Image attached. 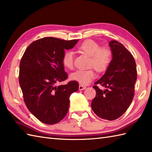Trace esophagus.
Segmentation results:
<instances>
[{"mask_svg":"<svg viewBox=\"0 0 152 152\" xmlns=\"http://www.w3.org/2000/svg\"><path fill=\"white\" fill-rule=\"evenodd\" d=\"M86 88V87L84 86H83V85H80L79 86V90H80V91H82V90L85 89Z\"/></svg>","mask_w":152,"mask_h":152,"instance_id":"obj_1","label":"esophagus"}]
</instances>
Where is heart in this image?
I'll use <instances>...</instances> for the list:
<instances>
[{"instance_id":"b5f03b06","label":"heart","mask_w":152,"mask_h":152,"mask_svg":"<svg viewBox=\"0 0 152 152\" xmlns=\"http://www.w3.org/2000/svg\"><path fill=\"white\" fill-rule=\"evenodd\" d=\"M79 50L90 57L89 66L98 72H104L108 69L112 61V51L108 48H100L98 43L93 40H87L80 45ZM74 56L72 51L64 53L62 61L64 67L72 69L74 66ZM71 80L81 85H88L96 78V74L92 69L77 70L70 74Z\"/></svg>"}]
</instances>
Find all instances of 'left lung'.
I'll list each match as a JSON object with an SVG mask.
<instances>
[{"label": "left lung", "instance_id": "obj_1", "mask_svg": "<svg viewBox=\"0 0 152 152\" xmlns=\"http://www.w3.org/2000/svg\"><path fill=\"white\" fill-rule=\"evenodd\" d=\"M109 46L112 59L104 75L93 87L96 93L91 102V108L98 117L112 121L121 116L130 106L137 73L134 57L124 45L111 40ZM96 85L106 89L102 91Z\"/></svg>", "mask_w": 152, "mask_h": 152}]
</instances>
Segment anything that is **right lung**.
<instances>
[{"instance_id": "right-lung-1", "label": "right lung", "mask_w": 152, "mask_h": 152, "mask_svg": "<svg viewBox=\"0 0 152 152\" xmlns=\"http://www.w3.org/2000/svg\"><path fill=\"white\" fill-rule=\"evenodd\" d=\"M78 40L53 37L37 40L28 46L19 64V82L28 110L44 124L53 125L64 118L69 108L70 95L78 91L76 81L56 86L67 78L62 58Z\"/></svg>"}]
</instances>
